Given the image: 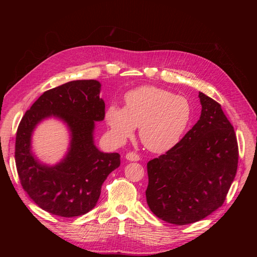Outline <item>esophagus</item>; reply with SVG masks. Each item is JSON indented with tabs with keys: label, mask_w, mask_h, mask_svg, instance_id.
Segmentation results:
<instances>
[{
	"label": "esophagus",
	"mask_w": 257,
	"mask_h": 257,
	"mask_svg": "<svg viewBox=\"0 0 257 257\" xmlns=\"http://www.w3.org/2000/svg\"><path fill=\"white\" fill-rule=\"evenodd\" d=\"M125 159L131 161V162H137V161L141 160V157H139V155L135 152H128L125 155Z\"/></svg>",
	"instance_id": "34e87169"
}]
</instances>
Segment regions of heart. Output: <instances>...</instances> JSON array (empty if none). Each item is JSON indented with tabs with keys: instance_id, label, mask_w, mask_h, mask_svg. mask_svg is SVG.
Returning <instances> with one entry per match:
<instances>
[{
	"instance_id": "heart-1",
	"label": "heart",
	"mask_w": 257,
	"mask_h": 257,
	"mask_svg": "<svg viewBox=\"0 0 257 257\" xmlns=\"http://www.w3.org/2000/svg\"><path fill=\"white\" fill-rule=\"evenodd\" d=\"M192 106L184 96L168 90L145 85L124 95V107H107L105 121L110 136L123 143L137 126L144 146L152 152L163 153L174 148L189 127Z\"/></svg>"
}]
</instances>
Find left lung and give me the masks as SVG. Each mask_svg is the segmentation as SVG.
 <instances>
[{
    "mask_svg": "<svg viewBox=\"0 0 257 257\" xmlns=\"http://www.w3.org/2000/svg\"><path fill=\"white\" fill-rule=\"evenodd\" d=\"M197 123L174 148L148 162L147 203L161 220L185 225L220 208L238 166L234 127L221 105L199 92Z\"/></svg>",
    "mask_w": 257,
    "mask_h": 257,
    "instance_id": "obj_1",
    "label": "left lung"
}]
</instances>
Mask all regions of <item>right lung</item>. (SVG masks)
Returning <instances> with one entry per match:
<instances>
[{
	"label": "right lung",
	"mask_w": 257,
	"mask_h": 257,
	"mask_svg": "<svg viewBox=\"0 0 257 257\" xmlns=\"http://www.w3.org/2000/svg\"><path fill=\"white\" fill-rule=\"evenodd\" d=\"M96 80H74L44 92L22 116L15 146L20 182L30 198L45 211L63 217L79 216L95 207L106 178L120 166L119 153H104L94 145L95 122L105 118ZM56 116L71 133L65 159L54 167L32 153L30 139L37 124Z\"/></svg>",
	"instance_id": "1"
}]
</instances>
